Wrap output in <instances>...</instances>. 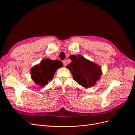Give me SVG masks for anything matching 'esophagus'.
<instances>
[{"label":"esophagus","instance_id":"34e87169","mask_svg":"<svg viewBox=\"0 0 135 135\" xmlns=\"http://www.w3.org/2000/svg\"><path fill=\"white\" fill-rule=\"evenodd\" d=\"M62 62H63V64H64V66H66V65H67V62H66V60H63V61H62Z\"/></svg>","mask_w":135,"mask_h":135}]
</instances>
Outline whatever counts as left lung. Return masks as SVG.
<instances>
[{
	"instance_id": "left-lung-1",
	"label": "left lung",
	"mask_w": 135,
	"mask_h": 135,
	"mask_svg": "<svg viewBox=\"0 0 135 135\" xmlns=\"http://www.w3.org/2000/svg\"><path fill=\"white\" fill-rule=\"evenodd\" d=\"M69 59L71 62L67 65L66 68L71 71L75 81L85 88L96 84L102 75L101 68L99 65L80 55H71Z\"/></svg>"
}]
</instances>
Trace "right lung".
Wrapping results in <instances>:
<instances>
[{"instance_id":"right-lung-1","label":"right lung","mask_w":135,"mask_h":135,"mask_svg":"<svg viewBox=\"0 0 135 135\" xmlns=\"http://www.w3.org/2000/svg\"><path fill=\"white\" fill-rule=\"evenodd\" d=\"M62 66V62L57 60L44 59L31 69V78L35 84L43 87L53 79L56 70Z\"/></svg>"}]
</instances>
